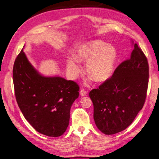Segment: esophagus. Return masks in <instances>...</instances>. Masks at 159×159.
Here are the masks:
<instances>
[{
    "label": "esophagus",
    "mask_w": 159,
    "mask_h": 159,
    "mask_svg": "<svg viewBox=\"0 0 159 159\" xmlns=\"http://www.w3.org/2000/svg\"><path fill=\"white\" fill-rule=\"evenodd\" d=\"M87 93H88V92L83 89H81L80 91V94L81 96H85L87 95Z\"/></svg>",
    "instance_id": "esophagus-1"
}]
</instances>
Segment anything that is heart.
Masks as SVG:
<instances>
[{"instance_id":"obj_1","label":"heart","mask_w":159,"mask_h":159,"mask_svg":"<svg viewBox=\"0 0 159 159\" xmlns=\"http://www.w3.org/2000/svg\"><path fill=\"white\" fill-rule=\"evenodd\" d=\"M74 58L77 61L86 62V73L93 80L101 83L112 76L119 59V52L113 45L102 40H93L80 45L75 50ZM75 61L71 57L67 60V72L73 79L77 76L80 70Z\"/></svg>"}]
</instances>
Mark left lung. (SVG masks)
<instances>
[{
    "instance_id": "obj_1",
    "label": "left lung",
    "mask_w": 159,
    "mask_h": 159,
    "mask_svg": "<svg viewBox=\"0 0 159 159\" xmlns=\"http://www.w3.org/2000/svg\"><path fill=\"white\" fill-rule=\"evenodd\" d=\"M130 58L121 63L111 78L89 93L93 119L106 135L122 132L130 126L143 107L149 82V65L136 43Z\"/></svg>"
}]
</instances>
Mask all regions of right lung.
I'll return each instance as SVG.
<instances>
[{
  "mask_svg": "<svg viewBox=\"0 0 159 159\" xmlns=\"http://www.w3.org/2000/svg\"><path fill=\"white\" fill-rule=\"evenodd\" d=\"M15 96L25 119L37 132L60 136L69 123L70 109L79 86L60 76H45L29 62L21 50L13 67Z\"/></svg>",
  "mask_w": 159,
  "mask_h": 159,
  "instance_id": "right-lung-1",
  "label": "right lung"
}]
</instances>
